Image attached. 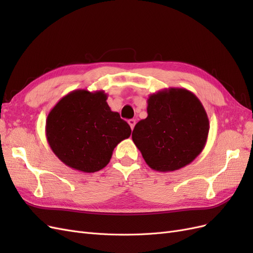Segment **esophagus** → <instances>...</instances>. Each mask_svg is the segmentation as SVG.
Instances as JSON below:
<instances>
[{
	"label": "esophagus",
	"mask_w": 253,
	"mask_h": 253,
	"mask_svg": "<svg viewBox=\"0 0 253 253\" xmlns=\"http://www.w3.org/2000/svg\"><path fill=\"white\" fill-rule=\"evenodd\" d=\"M127 122H128L129 126H131V128L133 129V128H134V126H135V125H136V121H135V119H129Z\"/></svg>",
	"instance_id": "1"
}]
</instances>
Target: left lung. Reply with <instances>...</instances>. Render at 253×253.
Listing matches in <instances>:
<instances>
[{"label": "left lung", "mask_w": 253, "mask_h": 253, "mask_svg": "<svg viewBox=\"0 0 253 253\" xmlns=\"http://www.w3.org/2000/svg\"><path fill=\"white\" fill-rule=\"evenodd\" d=\"M148 117L133 129L132 139L151 169L171 172L191 164L204 150L209 119L192 91L170 87L149 96Z\"/></svg>", "instance_id": "left-lung-1"}]
</instances>
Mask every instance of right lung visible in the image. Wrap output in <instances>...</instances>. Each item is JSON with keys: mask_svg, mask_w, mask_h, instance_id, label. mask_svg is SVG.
Listing matches in <instances>:
<instances>
[{"mask_svg": "<svg viewBox=\"0 0 253 253\" xmlns=\"http://www.w3.org/2000/svg\"><path fill=\"white\" fill-rule=\"evenodd\" d=\"M103 90L76 89L53 106L46 119V138L67 167L94 173L110 163L116 145L131 135V127L113 112Z\"/></svg>", "mask_w": 253, "mask_h": 253, "instance_id": "add662e5", "label": "right lung"}]
</instances>
